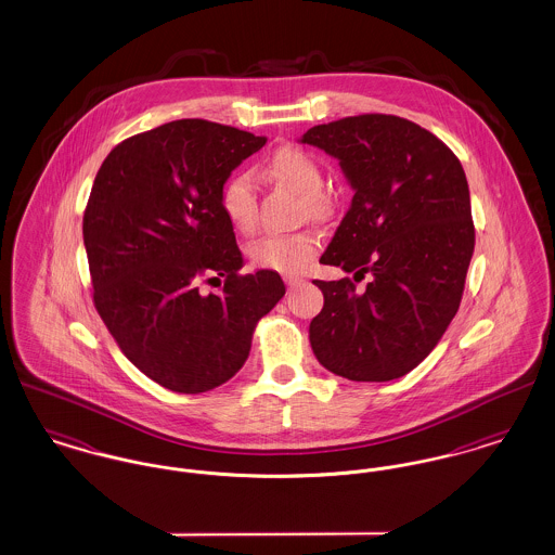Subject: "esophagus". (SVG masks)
<instances>
[{
  "label": "esophagus",
  "instance_id": "esophagus-1",
  "mask_svg": "<svg viewBox=\"0 0 555 555\" xmlns=\"http://www.w3.org/2000/svg\"><path fill=\"white\" fill-rule=\"evenodd\" d=\"M285 283H287L289 289H293V287H299V285L304 283V279L297 276V274H287V276H285Z\"/></svg>",
  "mask_w": 555,
  "mask_h": 555
}]
</instances>
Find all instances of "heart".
Segmentation results:
<instances>
[{
    "instance_id": "obj_1",
    "label": "heart",
    "mask_w": 555,
    "mask_h": 555,
    "mask_svg": "<svg viewBox=\"0 0 555 555\" xmlns=\"http://www.w3.org/2000/svg\"><path fill=\"white\" fill-rule=\"evenodd\" d=\"M268 172L295 189L306 197L310 214L322 210L320 189L322 168L318 159L295 145L276 150L268 159ZM220 208L229 222L241 233H254L258 227V183L249 170L233 172L220 189ZM318 251V237L310 231L268 235L251 245L249 256L258 268L274 272H299L314 260Z\"/></svg>"
}]
</instances>
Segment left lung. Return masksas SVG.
Instances as JSON below:
<instances>
[{
    "label": "left lung",
    "instance_id": "1",
    "mask_svg": "<svg viewBox=\"0 0 555 555\" xmlns=\"http://www.w3.org/2000/svg\"><path fill=\"white\" fill-rule=\"evenodd\" d=\"M301 143L339 159L351 206L320 262L372 281H314L318 362L337 376L393 380L416 369L455 317L475 251L470 191L448 145L412 120L360 114L318 125ZM356 279V276H353Z\"/></svg>",
    "mask_w": 555,
    "mask_h": 555
}]
</instances>
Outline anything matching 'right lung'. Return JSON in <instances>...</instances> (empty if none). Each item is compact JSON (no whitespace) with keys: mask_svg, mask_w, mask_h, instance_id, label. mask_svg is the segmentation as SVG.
Wrapping results in <instances>:
<instances>
[{"mask_svg":"<svg viewBox=\"0 0 555 555\" xmlns=\"http://www.w3.org/2000/svg\"><path fill=\"white\" fill-rule=\"evenodd\" d=\"M266 137L199 118L118 143L82 216L98 314L145 376L177 393H206L245 364L254 328L285 283L274 270L238 274L243 256L220 189ZM225 276L220 294L198 283Z\"/></svg>","mask_w":555,"mask_h":555,"instance_id":"right-lung-1","label":"right lung"}]
</instances>
